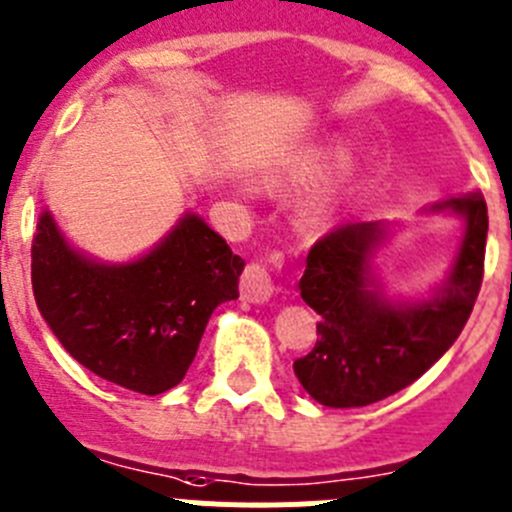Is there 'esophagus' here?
<instances>
[{
	"label": "esophagus",
	"instance_id": "obj_1",
	"mask_svg": "<svg viewBox=\"0 0 512 512\" xmlns=\"http://www.w3.org/2000/svg\"><path fill=\"white\" fill-rule=\"evenodd\" d=\"M238 287H241V299L253 304L269 302L271 294H274V281H271L269 269L264 264H259V261H251L243 269Z\"/></svg>",
	"mask_w": 512,
	"mask_h": 512
}]
</instances>
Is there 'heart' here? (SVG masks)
<instances>
[{
  "label": "heart",
  "mask_w": 512,
  "mask_h": 512,
  "mask_svg": "<svg viewBox=\"0 0 512 512\" xmlns=\"http://www.w3.org/2000/svg\"><path fill=\"white\" fill-rule=\"evenodd\" d=\"M348 157V147L342 142H332L327 147L312 149L307 157L299 159L297 164L292 167L289 177L294 182H312L325 177L327 172H332L337 164H342V159ZM332 208H335V195L332 192H320V195H314L312 200L307 203V210H304V220L309 225H322L327 218H330Z\"/></svg>",
  "instance_id": "b5f03b06"
}]
</instances>
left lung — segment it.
Returning a JSON list of instances; mask_svg holds the SVG:
<instances>
[{"label": "left lung", "mask_w": 512, "mask_h": 512, "mask_svg": "<svg viewBox=\"0 0 512 512\" xmlns=\"http://www.w3.org/2000/svg\"><path fill=\"white\" fill-rule=\"evenodd\" d=\"M464 218V236L444 287L426 302L393 304L370 276L383 223L332 228L307 253L302 299L320 314L317 342L294 373L330 409H358L393 396L437 363L464 330L485 274L487 205L480 192L434 205Z\"/></svg>", "instance_id": "obj_1"}]
</instances>
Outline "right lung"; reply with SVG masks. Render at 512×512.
<instances>
[{
	"mask_svg": "<svg viewBox=\"0 0 512 512\" xmlns=\"http://www.w3.org/2000/svg\"><path fill=\"white\" fill-rule=\"evenodd\" d=\"M243 266L195 213L119 266L70 248L48 210L32 238V292L60 345L103 381L147 396L185 378L213 309L238 297Z\"/></svg>",
	"mask_w": 512,
	"mask_h": 512,
	"instance_id": "right-lung-1",
	"label": "right lung"
}]
</instances>
